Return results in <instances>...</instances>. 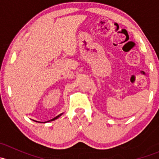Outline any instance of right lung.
Listing matches in <instances>:
<instances>
[{
  "mask_svg": "<svg viewBox=\"0 0 159 159\" xmlns=\"http://www.w3.org/2000/svg\"><path fill=\"white\" fill-rule=\"evenodd\" d=\"M61 115H62V114H60V115H57V116H56V117H55V118H52V119H51V121H54V120L57 119V118H58V117H60V116H61Z\"/></svg>",
  "mask_w": 159,
  "mask_h": 159,
  "instance_id": "add662e5",
  "label": "right lung"
}]
</instances>
